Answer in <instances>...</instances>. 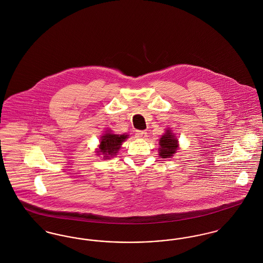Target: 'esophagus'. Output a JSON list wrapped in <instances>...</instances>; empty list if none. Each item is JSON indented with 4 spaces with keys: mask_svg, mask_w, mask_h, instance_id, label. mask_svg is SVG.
<instances>
[{
    "mask_svg": "<svg viewBox=\"0 0 263 263\" xmlns=\"http://www.w3.org/2000/svg\"><path fill=\"white\" fill-rule=\"evenodd\" d=\"M135 135H136V137L140 138V139H146L148 137V133L146 131H137Z\"/></svg>",
    "mask_w": 263,
    "mask_h": 263,
    "instance_id": "1",
    "label": "esophagus"
}]
</instances>
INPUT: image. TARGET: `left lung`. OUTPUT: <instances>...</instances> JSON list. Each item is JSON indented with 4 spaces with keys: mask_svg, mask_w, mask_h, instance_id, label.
<instances>
[{
    "mask_svg": "<svg viewBox=\"0 0 263 263\" xmlns=\"http://www.w3.org/2000/svg\"><path fill=\"white\" fill-rule=\"evenodd\" d=\"M159 145V154L163 159L172 158L178 150V140L170 129H167L161 137Z\"/></svg>",
    "mask_w": 263,
    "mask_h": 263,
    "instance_id": "obj_1",
    "label": "left lung"
}]
</instances>
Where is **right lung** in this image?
Returning a JSON list of instances; mask_svg holds the SVG:
<instances>
[{"label": "right lung", "instance_id": "right-lung-1", "mask_svg": "<svg viewBox=\"0 0 263 263\" xmlns=\"http://www.w3.org/2000/svg\"><path fill=\"white\" fill-rule=\"evenodd\" d=\"M128 138V135L122 134L117 135L113 134L110 131H106L105 134H103L100 137V144L99 150L97 151L98 155H102L104 160H109L118 153L119 149L121 148L122 143Z\"/></svg>", "mask_w": 263, "mask_h": 263}]
</instances>
